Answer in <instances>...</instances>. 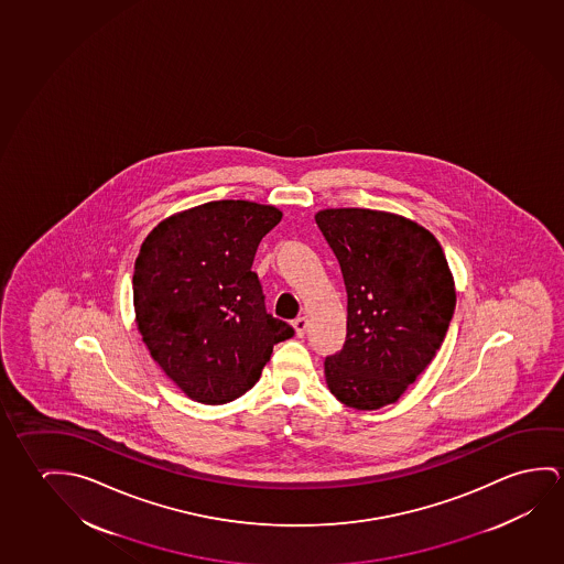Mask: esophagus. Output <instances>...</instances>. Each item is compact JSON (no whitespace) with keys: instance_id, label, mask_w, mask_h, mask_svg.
Instances as JSON below:
<instances>
[{"instance_id":"obj_1","label":"esophagus","mask_w":564,"mask_h":564,"mask_svg":"<svg viewBox=\"0 0 564 564\" xmlns=\"http://www.w3.org/2000/svg\"><path fill=\"white\" fill-rule=\"evenodd\" d=\"M293 326H295L296 336H299V338H303L304 332H306V326H308V321H306L304 316H299V318L293 322Z\"/></svg>"}]
</instances>
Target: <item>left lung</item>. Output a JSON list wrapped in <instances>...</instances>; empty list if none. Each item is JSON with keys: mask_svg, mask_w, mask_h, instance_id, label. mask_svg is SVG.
I'll return each instance as SVG.
<instances>
[{"mask_svg": "<svg viewBox=\"0 0 564 564\" xmlns=\"http://www.w3.org/2000/svg\"><path fill=\"white\" fill-rule=\"evenodd\" d=\"M316 225L347 291L346 344L326 357L336 399L357 410L392 404L432 364L455 311V283L435 236L371 208H326Z\"/></svg>", "mask_w": 564, "mask_h": 564, "instance_id": "obj_1", "label": "left lung"}]
</instances>
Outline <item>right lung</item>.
Wrapping results in <instances>:
<instances>
[{
    "label": "right lung",
    "mask_w": 564,
    "mask_h": 564,
    "mask_svg": "<svg viewBox=\"0 0 564 564\" xmlns=\"http://www.w3.org/2000/svg\"><path fill=\"white\" fill-rule=\"evenodd\" d=\"M283 213L251 200H210L165 218L134 261L142 341L164 373L203 404L242 397L295 334L265 311L251 263Z\"/></svg>",
    "instance_id": "obj_1"
}]
</instances>
